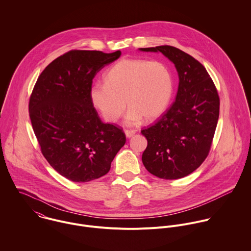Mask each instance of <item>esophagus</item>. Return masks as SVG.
Instances as JSON below:
<instances>
[{"mask_svg": "<svg viewBox=\"0 0 251 251\" xmlns=\"http://www.w3.org/2000/svg\"><path fill=\"white\" fill-rule=\"evenodd\" d=\"M125 134H126V136L127 138H130V137H132V136L135 134V131H134V130L126 129V130H125Z\"/></svg>", "mask_w": 251, "mask_h": 251, "instance_id": "1", "label": "esophagus"}]
</instances>
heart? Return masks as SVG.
Segmentation results:
<instances>
[{
  "instance_id": "b5f03b06",
  "label": "heart",
  "mask_w": 251,
  "mask_h": 251,
  "mask_svg": "<svg viewBox=\"0 0 251 251\" xmlns=\"http://www.w3.org/2000/svg\"><path fill=\"white\" fill-rule=\"evenodd\" d=\"M104 78L105 83L93 85L91 100L109 123L121 118L126 103L129 107L126 124L136 125L142 119L153 121L167 109L173 96L172 73L161 62L123 59Z\"/></svg>"
}]
</instances>
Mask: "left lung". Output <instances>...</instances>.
<instances>
[{"instance_id": "left-lung-1", "label": "left lung", "mask_w": 251, "mask_h": 251, "mask_svg": "<svg viewBox=\"0 0 251 251\" xmlns=\"http://www.w3.org/2000/svg\"><path fill=\"white\" fill-rule=\"evenodd\" d=\"M139 50L162 53L179 75L175 101L153 125L141 130L148 141L144 166L160 179H180L195 171L209 154L219 97L204 66L187 53L170 45Z\"/></svg>"}]
</instances>
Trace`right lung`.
Wrapping results in <instances>:
<instances>
[{
	"label": "right lung",
	"mask_w": 251,
	"mask_h": 251,
	"mask_svg": "<svg viewBox=\"0 0 251 251\" xmlns=\"http://www.w3.org/2000/svg\"><path fill=\"white\" fill-rule=\"evenodd\" d=\"M121 51L72 50L37 78L29 112L41 152L63 177L87 182L107 174L126 144L123 129L101 122L91 100L93 79Z\"/></svg>",
	"instance_id": "add662e5"
}]
</instances>
